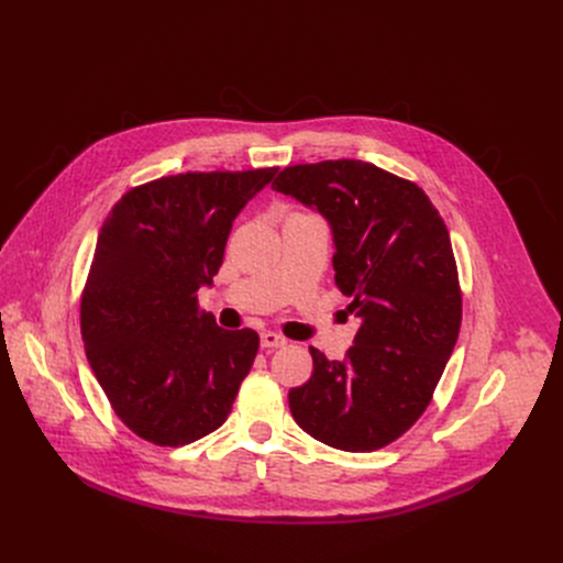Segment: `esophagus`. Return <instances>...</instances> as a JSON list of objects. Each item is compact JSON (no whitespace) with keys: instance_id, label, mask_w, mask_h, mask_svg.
Returning a JSON list of instances; mask_svg holds the SVG:
<instances>
[{"instance_id":"obj_1","label":"esophagus","mask_w":563,"mask_h":563,"mask_svg":"<svg viewBox=\"0 0 563 563\" xmlns=\"http://www.w3.org/2000/svg\"><path fill=\"white\" fill-rule=\"evenodd\" d=\"M288 341L277 332H261V347H284Z\"/></svg>"}]
</instances>
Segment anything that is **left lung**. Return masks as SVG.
<instances>
[{"mask_svg":"<svg viewBox=\"0 0 563 563\" xmlns=\"http://www.w3.org/2000/svg\"><path fill=\"white\" fill-rule=\"evenodd\" d=\"M273 190L328 220L334 282L360 318L345 360L311 347V378L288 391L292 419L341 451L383 449L431 404L459 339L449 231L421 187L362 159L286 167Z\"/></svg>","mask_w":563,"mask_h":563,"instance_id":"1","label":"left lung"}]
</instances>
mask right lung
<instances>
[{
	"mask_svg": "<svg viewBox=\"0 0 563 563\" xmlns=\"http://www.w3.org/2000/svg\"><path fill=\"white\" fill-rule=\"evenodd\" d=\"M277 169L178 174L135 187L107 216L79 325L87 360L121 421L185 446L227 421L258 334L199 311L240 210Z\"/></svg>",
	"mask_w": 563,
	"mask_h": 563,
	"instance_id": "right-lung-1",
	"label": "right lung"
}]
</instances>
